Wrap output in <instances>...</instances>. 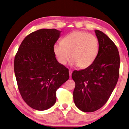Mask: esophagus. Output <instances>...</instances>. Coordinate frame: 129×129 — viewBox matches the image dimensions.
<instances>
[{"instance_id":"esophagus-1","label":"esophagus","mask_w":129,"mask_h":129,"mask_svg":"<svg viewBox=\"0 0 129 129\" xmlns=\"http://www.w3.org/2000/svg\"><path fill=\"white\" fill-rule=\"evenodd\" d=\"M69 76L71 77L72 74V71H71V70H69Z\"/></svg>"}]
</instances>
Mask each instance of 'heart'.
Listing matches in <instances>:
<instances>
[{
    "label": "heart",
    "instance_id": "obj_1",
    "mask_svg": "<svg viewBox=\"0 0 129 129\" xmlns=\"http://www.w3.org/2000/svg\"><path fill=\"white\" fill-rule=\"evenodd\" d=\"M99 39L92 34L83 31H74L67 35L61 43H56L53 51L58 62L65 65L70 58L72 64L86 68L94 62L99 53Z\"/></svg>",
    "mask_w": 129,
    "mask_h": 129
}]
</instances>
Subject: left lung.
<instances>
[{
    "instance_id": "1",
    "label": "left lung",
    "mask_w": 129,
    "mask_h": 129,
    "mask_svg": "<svg viewBox=\"0 0 129 129\" xmlns=\"http://www.w3.org/2000/svg\"><path fill=\"white\" fill-rule=\"evenodd\" d=\"M99 39V53L90 67L74 71L72 77L76 83L73 91L75 105L81 111L92 112L106 103L119 77L120 59L118 49L104 33L95 30Z\"/></svg>"
}]
</instances>
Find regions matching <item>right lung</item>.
<instances>
[{
	"label": "right lung",
	"mask_w": 129,
	"mask_h": 129,
	"mask_svg": "<svg viewBox=\"0 0 129 129\" xmlns=\"http://www.w3.org/2000/svg\"><path fill=\"white\" fill-rule=\"evenodd\" d=\"M61 31L43 29L25 38L14 61V71L22 99L29 107L44 111L55 104L56 90L69 78V70L55 57L53 46Z\"/></svg>",
	"instance_id": "obj_1"
}]
</instances>
